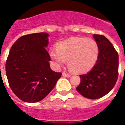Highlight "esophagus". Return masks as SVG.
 Instances as JSON below:
<instances>
[{
  "instance_id": "esophagus-1",
  "label": "esophagus",
  "mask_w": 125,
  "mask_h": 125,
  "mask_svg": "<svg viewBox=\"0 0 125 125\" xmlns=\"http://www.w3.org/2000/svg\"><path fill=\"white\" fill-rule=\"evenodd\" d=\"M62 76H64V77H67V78H70L71 77L70 74H69L68 73H65V72H63Z\"/></svg>"
}]
</instances>
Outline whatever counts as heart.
<instances>
[{"label":"heart","instance_id":"obj_1","mask_svg":"<svg viewBox=\"0 0 125 125\" xmlns=\"http://www.w3.org/2000/svg\"><path fill=\"white\" fill-rule=\"evenodd\" d=\"M57 50H51L49 55L57 66L63 65L68 60L71 70L77 73L90 71L96 63L100 49L97 42L87 37H72L60 41Z\"/></svg>","mask_w":125,"mask_h":125}]
</instances>
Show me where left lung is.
Listing matches in <instances>:
<instances>
[{"label":"left lung","instance_id":"obj_1","mask_svg":"<svg viewBox=\"0 0 125 125\" xmlns=\"http://www.w3.org/2000/svg\"><path fill=\"white\" fill-rule=\"evenodd\" d=\"M99 46L96 63L89 72L80 75L81 82L77 91L89 99H98L113 89L118 78V55L113 44L106 37L94 35Z\"/></svg>","mask_w":125,"mask_h":125}]
</instances>
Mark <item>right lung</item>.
Listing matches in <instances>:
<instances>
[{
  "label": "right lung",
  "instance_id": "1",
  "mask_svg": "<svg viewBox=\"0 0 125 125\" xmlns=\"http://www.w3.org/2000/svg\"><path fill=\"white\" fill-rule=\"evenodd\" d=\"M47 33L22 36L10 49L6 62L9 84L17 96L26 102H37L49 94L62 73L52 70Z\"/></svg>",
  "mask_w": 125,
  "mask_h": 125
}]
</instances>
